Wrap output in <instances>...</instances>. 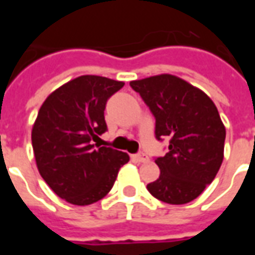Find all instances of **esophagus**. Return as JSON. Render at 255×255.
<instances>
[{
    "label": "esophagus",
    "mask_w": 255,
    "mask_h": 255,
    "mask_svg": "<svg viewBox=\"0 0 255 255\" xmlns=\"http://www.w3.org/2000/svg\"><path fill=\"white\" fill-rule=\"evenodd\" d=\"M132 160L138 161V162H146V161H149V157L144 153H138V154L132 155Z\"/></svg>",
    "instance_id": "esophagus-1"
}]
</instances>
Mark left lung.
<instances>
[{
  "mask_svg": "<svg viewBox=\"0 0 255 255\" xmlns=\"http://www.w3.org/2000/svg\"><path fill=\"white\" fill-rule=\"evenodd\" d=\"M155 117V138L169 139L157 157L160 177L147 184L157 199L183 205L213 182L224 158L225 127L213 101L186 80L162 73L129 82Z\"/></svg>",
  "mask_w": 255,
  "mask_h": 255,
  "instance_id": "1",
  "label": "left lung"
}]
</instances>
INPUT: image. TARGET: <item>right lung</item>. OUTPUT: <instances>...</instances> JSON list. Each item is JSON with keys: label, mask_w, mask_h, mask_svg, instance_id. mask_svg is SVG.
Instances as JSON below:
<instances>
[{"label": "right lung", "mask_w": 255, "mask_h": 255, "mask_svg": "<svg viewBox=\"0 0 255 255\" xmlns=\"http://www.w3.org/2000/svg\"><path fill=\"white\" fill-rule=\"evenodd\" d=\"M123 86L104 76H79L54 90L38 112L31 132L38 171L72 205L102 199L129 161L127 153L91 143L108 129L106 102Z\"/></svg>", "instance_id": "add662e5"}]
</instances>
